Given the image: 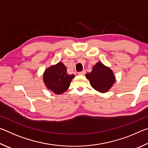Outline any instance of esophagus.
Returning a JSON list of instances; mask_svg holds the SVG:
<instances>
[{"mask_svg": "<svg viewBox=\"0 0 148 148\" xmlns=\"http://www.w3.org/2000/svg\"><path fill=\"white\" fill-rule=\"evenodd\" d=\"M78 74L79 75H84L85 74H86V71H82V72H78Z\"/></svg>", "mask_w": 148, "mask_h": 148, "instance_id": "obj_1", "label": "esophagus"}]
</instances>
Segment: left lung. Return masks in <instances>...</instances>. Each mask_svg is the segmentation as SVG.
Segmentation results:
<instances>
[{
  "mask_svg": "<svg viewBox=\"0 0 148 148\" xmlns=\"http://www.w3.org/2000/svg\"><path fill=\"white\" fill-rule=\"evenodd\" d=\"M92 88L101 92H106L111 88L116 82L113 71L101 62L93 66L91 72L86 74Z\"/></svg>",
  "mask_w": 148,
  "mask_h": 148,
  "instance_id": "obj_1",
  "label": "left lung"
}]
</instances>
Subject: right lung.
Here are the masks:
<instances>
[{"label":"right lung","instance_id":"right-lung-1","mask_svg":"<svg viewBox=\"0 0 148 148\" xmlns=\"http://www.w3.org/2000/svg\"><path fill=\"white\" fill-rule=\"evenodd\" d=\"M74 74H68L66 67L61 62L49 67L43 76L44 84L47 89L55 94L60 95L69 89Z\"/></svg>","mask_w":148,"mask_h":148}]
</instances>
